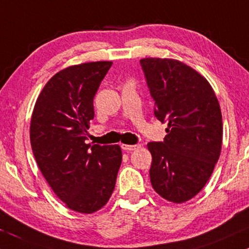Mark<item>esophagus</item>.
<instances>
[{
    "label": "esophagus",
    "mask_w": 249,
    "mask_h": 249,
    "mask_svg": "<svg viewBox=\"0 0 249 249\" xmlns=\"http://www.w3.org/2000/svg\"><path fill=\"white\" fill-rule=\"evenodd\" d=\"M141 146L140 144H121V148L124 150H134V149H138V148H140Z\"/></svg>",
    "instance_id": "obj_1"
}]
</instances>
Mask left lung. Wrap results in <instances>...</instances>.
<instances>
[{
  "mask_svg": "<svg viewBox=\"0 0 249 249\" xmlns=\"http://www.w3.org/2000/svg\"><path fill=\"white\" fill-rule=\"evenodd\" d=\"M154 115L168 124L162 142H149L153 188L175 203L191 200L207 183L219 160L222 115L208 81L169 58L140 60Z\"/></svg>",
  "mask_w": 249,
  "mask_h": 249,
  "instance_id": "1",
  "label": "left lung"
}]
</instances>
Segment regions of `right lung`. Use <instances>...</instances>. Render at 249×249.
Returning <instances> with one entry per match:
<instances>
[{"label": "right lung", "instance_id": "add662e5", "mask_svg": "<svg viewBox=\"0 0 249 249\" xmlns=\"http://www.w3.org/2000/svg\"><path fill=\"white\" fill-rule=\"evenodd\" d=\"M111 62L82 63L58 71L35 103L30 143L44 178L67 207L90 214L115 188L121 148L86 143L94 96Z\"/></svg>", "mask_w": 249, "mask_h": 249}]
</instances>
